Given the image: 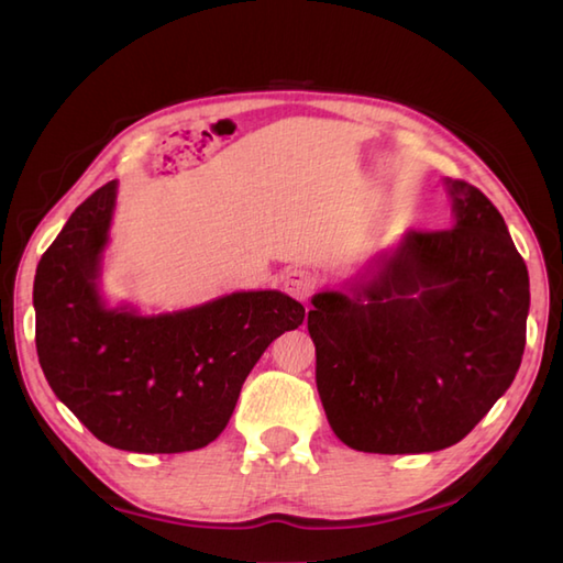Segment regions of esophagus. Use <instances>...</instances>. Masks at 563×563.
<instances>
[{"mask_svg": "<svg viewBox=\"0 0 563 563\" xmlns=\"http://www.w3.org/2000/svg\"><path fill=\"white\" fill-rule=\"evenodd\" d=\"M283 285H285V292L292 295L295 300L307 302L309 297L314 295L317 285H319V278H317L312 271H307V268H292V271L285 273Z\"/></svg>", "mask_w": 563, "mask_h": 563, "instance_id": "34e87169", "label": "esophagus"}]
</instances>
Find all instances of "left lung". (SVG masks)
Masks as SVG:
<instances>
[{
	"mask_svg": "<svg viewBox=\"0 0 563 563\" xmlns=\"http://www.w3.org/2000/svg\"><path fill=\"white\" fill-rule=\"evenodd\" d=\"M448 184L452 227L406 232L351 295L312 297L317 389L331 430L353 450L450 448L520 367L528 266L494 202L472 184Z\"/></svg>",
	"mask_w": 563,
	"mask_h": 563,
	"instance_id": "left-lung-1",
	"label": "left lung"
}]
</instances>
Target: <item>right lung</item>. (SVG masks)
<instances>
[{"label":"right lung","mask_w":563,"mask_h":563,"mask_svg":"<svg viewBox=\"0 0 563 563\" xmlns=\"http://www.w3.org/2000/svg\"><path fill=\"white\" fill-rule=\"evenodd\" d=\"M113 206L109 181L69 214L35 271L45 379L106 445L147 454L206 448L230 423L251 367L302 324L305 307L256 290L159 317L106 309L97 280Z\"/></svg>","instance_id":"obj_1"}]
</instances>
